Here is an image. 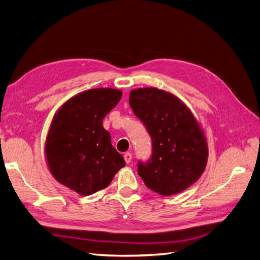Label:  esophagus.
Instances as JSON below:
<instances>
[{
  "label": "esophagus",
  "instance_id": "esophagus-1",
  "mask_svg": "<svg viewBox=\"0 0 260 260\" xmlns=\"http://www.w3.org/2000/svg\"><path fill=\"white\" fill-rule=\"evenodd\" d=\"M124 159H125L126 164H129L131 160H132V154H131V152H125V154H124Z\"/></svg>",
  "mask_w": 260,
  "mask_h": 260
}]
</instances>
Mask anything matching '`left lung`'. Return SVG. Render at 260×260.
<instances>
[{"label":"left lung","mask_w":260,"mask_h":260,"mask_svg":"<svg viewBox=\"0 0 260 260\" xmlns=\"http://www.w3.org/2000/svg\"><path fill=\"white\" fill-rule=\"evenodd\" d=\"M129 105L151 137L152 152L138 161V175L158 194L180 193L202 176L208 144L193 114L180 100L156 88L129 93Z\"/></svg>","instance_id":"8db88e82"}]
</instances>
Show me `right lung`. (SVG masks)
Segmentation results:
<instances>
[{
    "label": "right lung",
    "mask_w": 260,
    "mask_h": 260,
    "mask_svg": "<svg viewBox=\"0 0 260 260\" xmlns=\"http://www.w3.org/2000/svg\"><path fill=\"white\" fill-rule=\"evenodd\" d=\"M122 98L116 89L101 88L79 93L56 113L45 152L56 180L81 196L108 187L125 166L113 147L103 118Z\"/></svg>",
    "instance_id": "add662e5"
}]
</instances>
